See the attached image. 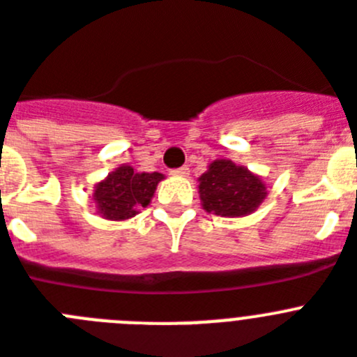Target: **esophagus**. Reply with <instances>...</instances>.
Here are the masks:
<instances>
[{
    "mask_svg": "<svg viewBox=\"0 0 357 357\" xmlns=\"http://www.w3.org/2000/svg\"><path fill=\"white\" fill-rule=\"evenodd\" d=\"M174 176H188V167H179V169L172 170Z\"/></svg>",
    "mask_w": 357,
    "mask_h": 357,
    "instance_id": "obj_1",
    "label": "esophagus"
}]
</instances>
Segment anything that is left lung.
<instances>
[{"mask_svg": "<svg viewBox=\"0 0 357 357\" xmlns=\"http://www.w3.org/2000/svg\"><path fill=\"white\" fill-rule=\"evenodd\" d=\"M197 181L203 208L223 218L252 214L266 197L261 178L230 160L212 161Z\"/></svg>", "mask_w": 357, "mask_h": 357, "instance_id": "left-lung-1", "label": "left lung"}]
</instances>
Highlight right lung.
Listing matches in <instances>:
<instances>
[{
  "mask_svg": "<svg viewBox=\"0 0 357 357\" xmlns=\"http://www.w3.org/2000/svg\"><path fill=\"white\" fill-rule=\"evenodd\" d=\"M163 178L160 172H134L130 165H121L94 187L92 199L98 214L112 221L134 218L142 206L151 203Z\"/></svg>",
  "mask_w": 357,
  "mask_h": 357,
  "instance_id": "add662e5",
  "label": "right lung"
}]
</instances>
